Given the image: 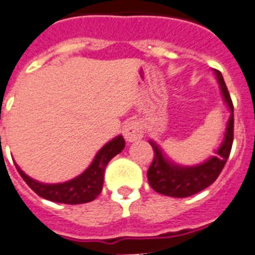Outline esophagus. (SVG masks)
<instances>
[{
  "mask_svg": "<svg viewBox=\"0 0 255 255\" xmlns=\"http://www.w3.org/2000/svg\"><path fill=\"white\" fill-rule=\"evenodd\" d=\"M142 129L138 122L136 121H128L126 122L123 127V136L128 142H134V141L140 140L142 137Z\"/></svg>",
  "mask_w": 255,
  "mask_h": 255,
  "instance_id": "obj_1",
  "label": "esophagus"
}]
</instances>
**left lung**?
<instances>
[{
	"label": "left lung",
	"instance_id": "1",
	"mask_svg": "<svg viewBox=\"0 0 255 255\" xmlns=\"http://www.w3.org/2000/svg\"><path fill=\"white\" fill-rule=\"evenodd\" d=\"M213 71L219 84L223 102L230 110L223 141L215 150V154L202 163L181 166L170 159L155 141L149 140L154 150V160L147 170V181L158 193L175 198H184L206 189L217 180L230 157L233 142V105L222 74L218 70Z\"/></svg>",
	"mask_w": 255,
	"mask_h": 255
}]
</instances>
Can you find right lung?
Returning <instances> with one entry per match:
<instances>
[{"mask_svg":"<svg viewBox=\"0 0 255 255\" xmlns=\"http://www.w3.org/2000/svg\"><path fill=\"white\" fill-rule=\"evenodd\" d=\"M124 146H126V141L123 136L119 134L106 142L97 151L92 163L88 166L84 172H81L80 175L65 183H41L28 176L16 163H15V167L23 177V180L28 184V187L45 200L67 205L87 204L95 200L96 197L101 193L105 168L117 154L123 150Z\"/></svg>","mask_w":255,"mask_h":255,"instance_id":"add662e5","label":"right lung"}]
</instances>
